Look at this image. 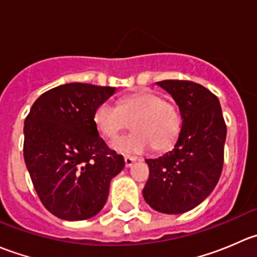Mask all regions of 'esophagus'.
Segmentation results:
<instances>
[{"label": "esophagus", "mask_w": 257, "mask_h": 257, "mask_svg": "<svg viewBox=\"0 0 257 257\" xmlns=\"http://www.w3.org/2000/svg\"><path fill=\"white\" fill-rule=\"evenodd\" d=\"M124 162H125V167L131 168L133 165V163L137 162V158L134 157H125L124 158Z\"/></svg>", "instance_id": "esophagus-1"}]
</instances>
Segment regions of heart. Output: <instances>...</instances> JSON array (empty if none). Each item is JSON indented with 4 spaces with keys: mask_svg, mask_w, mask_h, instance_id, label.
I'll use <instances>...</instances> for the list:
<instances>
[{
    "mask_svg": "<svg viewBox=\"0 0 257 257\" xmlns=\"http://www.w3.org/2000/svg\"><path fill=\"white\" fill-rule=\"evenodd\" d=\"M93 120L105 138H114L132 123L134 129L112 142L115 152L139 155L149 152H168L174 147L183 129V116L174 102L152 90H138L125 95L118 105L103 102L95 108Z\"/></svg>",
    "mask_w": 257,
    "mask_h": 257,
    "instance_id": "obj_1",
    "label": "heart"
}]
</instances>
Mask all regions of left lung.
<instances>
[{
  "instance_id": "1",
  "label": "left lung",
  "mask_w": 257,
  "mask_h": 257,
  "mask_svg": "<svg viewBox=\"0 0 257 257\" xmlns=\"http://www.w3.org/2000/svg\"><path fill=\"white\" fill-rule=\"evenodd\" d=\"M158 84L172 94L183 116V129L172 152L147 159L149 179L145 201L157 211L181 214L210 195L224 165L226 124L216 95L191 80L168 79Z\"/></svg>"
}]
</instances>
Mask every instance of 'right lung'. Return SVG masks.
<instances>
[{
	"mask_svg": "<svg viewBox=\"0 0 257 257\" xmlns=\"http://www.w3.org/2000/svg\"><path fill=\"white\" fill-rule=\"evenodd\" d=\"M114 87L67 83L43 93L25 119L23 157L45 208L63 220H85L107 201L123 155L108 148L93 120Z\"/></svg>",
	"mask_w": 257,
	"mask_h": 257,
	"instance_id": "1",
	"label": "right lung"
}]
</instances>
